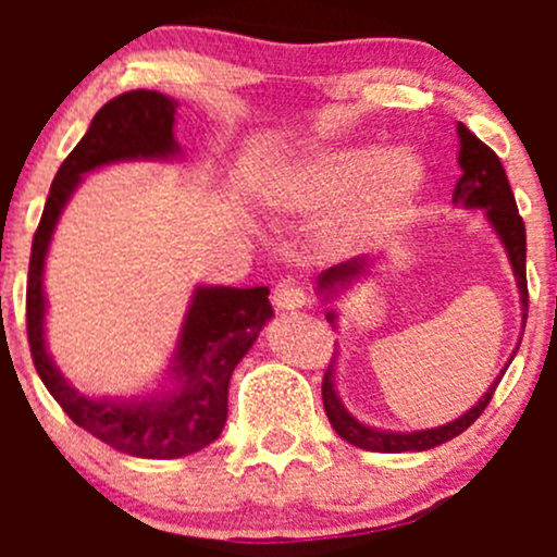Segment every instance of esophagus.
Returning a JSON list of instances; mask_svg holds the SVG:
<instances>
[{
  "label": "esophagus",
  "instance_id": "34e87169",
  "mask_svg": "<svg viewBox=\"0 0 557 557\" xmlns=\"http://www.w3.org/2000/svg\"><path fill=\"white\" fill-rule=\"evenodd\" d=\"M272 304L277 306V311H296L306 304V290L298 280H280L272 287Z\"/></svg>",
  "mask_w": 557,
  "mask_h": 557
}]
</instances>
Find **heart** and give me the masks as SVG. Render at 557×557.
I'll return each instance as SVG.
<instances>
[{"mask_svg":"<svg viewBox=\"0 0 557 557\" xmlns=\"http://www.w3.org/2000/svg\"><path fill=\"white\" fill-rule=\"evenodd\" d=\"M426 168L411 146H343L290 159L261 183L270 212L324 216L314 243L327 259L374 251L417 207Z\"/></svg>","mask_w":557,"mask_h":557,"instance_id":"obj_1","label":"heart"}]
</instances>
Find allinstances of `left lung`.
Wrapping results in <instances>:
<instances>
[{
	"mask_svg": "<svg viewBox=\"0 0 557 557\" xmlns=\"http://www.w3.org/2000/svg\"><path fill=\"white\" fill-rule=\"evenodd\" d=\"M458 168H461V177H458L456 188H453V203L461 209H479L484 212V220L492 227V233L497 235V240L503 243L505 257H508L510 270H513L516 287H519V300H521V335L523 327H527V311H529V293H527V230H523V220L519 216V209H516L513 190H510L508 177H505V170L497 159L495 151L490 146H484L474 133L469 131L463 123H458ZM385 257H356L350 261H343V264L330 267L317 277V296L330 304L337 296H343L348 287H354L361 280L372 277V272L382 264ZM327 322L337 330V311L327 309ZM521 343V341H519ZM519 350V345H516ZM516 350L510 354L508 363L513 361ZM337 356L341 350H335L332 356V363L324 372L322 382V400L324 411H327V419L345 443L361 447V450L372 453H408V450H430V447H437L447 443V440L458 437V434L469 430L474 421L482 417V411L487 408L492 400V393L500 385L505 369L492 380L487 393L479 398L469 411L461 413L458 419L447 421L443 426H432V430H417V432H393V430H380V426H369L354 417V413L345 408V403L337 395V382H335V369H337Z\"/></svg>",
	"mask_w": 557,
	"mask_h": 557,
	"instance_id": "left-lung-1",
	"label": "left lung"
}]
</instances>
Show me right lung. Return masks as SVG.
<instances>
[{"label": "right lung", "instance_id": "add662e5", "mask_svg": "<svg viewBox=\"0 0 557 557\" xmlns=\"http://www.w3.org/2000/svg\"><path fill=\"white\" fill-rule=\"evenodd\" d=\"M175 110L177 101L170 96L138 88L114 96L96 112L49 188L30 246L25 293L30 356L52 398L96 440L136 458H183L220 437L233 369L274 317L270 287L196 285L162 382L131 398L81 393L49 354L44 270L57 222L88 172L120 162H183Z\"/></svg>", "mask_w": 557, "mask_h": 557}]
</instances>
